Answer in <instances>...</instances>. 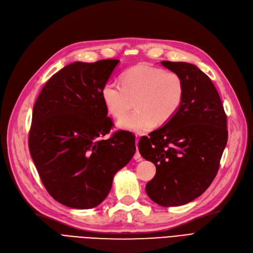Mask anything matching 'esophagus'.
Returning a JSON list of instances; mask_svg holds the SVG:
<instances>
[{
	"label": "esophagus",
	"instance_id": "34e87169",
	"mask_svg": "<svg viewBox=\"0 0 253 253\" xmlns=\"http://www.w3.org/2000/svg\"><path fill=\"white\" fill-rule=\"evenodd\" d=\"M136 152H135V154H134V160H136L137 162H139V161H141V156H140V154H139V151H138V149H137V142H138V137H137V135H136Z\"/></svg>",
	"mask_w": 253,
	"mask_h": 253
}]
</instances>
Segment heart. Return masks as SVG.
Instances as JSON below:
<instances>
[{
	"label": "heart",
	"mask_w": 253,
	"mask_h": 253,
	"mask_svg": "<svg viewBox=\"0 0 253 253\" xmlns=\"http://www.w3.org/2000/svg\"><path fill=\"white\" fill-rule=\"evenodd\" d=\"M122 87L105 83L101 98L105 109L115 118L124 117L134 100L133 114L120 120L118 127L132 132L149 131L156 124L169 122L179 110L184 96V84L174 72L145 64L132 66L121 76Z\"/></svg>",
	"instance_id": "obj_1"
}]
</instances>
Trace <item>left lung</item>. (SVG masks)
Instances as JSON below:
<instances>
[{"label":"left lung","instance_id":"1","mask_svg":"<svg viewBox=\"0 0 253 253\" xmlns=\"http://www.w3.org/2000/svg\"><path fill=\"white\" fill-rule=\"evenodd\" d=\"M161 64L182 79L183 100L169 122L140 138L138 150L156 166L145 192L155 203L171 207L193 201L213 181L228 141L227 116L213 83L195 64Z\"/></svg>","mask_w":253,"mask_h":253}]
</instances>
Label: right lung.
<instances>
[{"mask_svg":"<svg viewBox=\"0 0 253 253\" xmlns=\"http://www.w3.org/2000/svg\"><path fill=\"white\" fill-rule=\"evenodd\" d=\"M120 60L76 61L53 75L34 106L29 148L44 187L64 206L90 209L109 195L115 174L133 157L135 137L119 131L101 89Z\"/></svg>","mask_w":253,"mask_h":253,"instance_id":"right-lung-1","label":"right lung"}]
</instances>
